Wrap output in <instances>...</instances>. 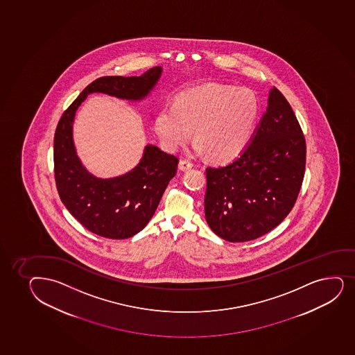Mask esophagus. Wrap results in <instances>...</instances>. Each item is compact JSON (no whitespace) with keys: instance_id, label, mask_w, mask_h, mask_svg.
I'll use <instances>...</instances> for the list:
<instances>
[{"instance_id":"obj_1","label":"esophagus","mask_w":355,"mask_h":355,"mask_svg":"<svg viewBox=\"0 0 355 355\" xmlns=\"http://www.w3.org/2000/svg\"><path fill=\"white\" fill-rule=\"evenodd\" d=\"M193 167L192 163L189 162V161H186V159H181L179 163V169L181 171H187Z\"/></svg>"}]
</instances>
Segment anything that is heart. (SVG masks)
<instances>
[{
    "mask_svg": "<svg viewBox=\"0 0 355 355\" xmlns=\"http://www.w3.org/2000/svg\"><path fill=\"white\" fill-rule=\"evenodd\" d=\"M259 117V102L246 87L205 84L180 94L156 114V134L163 148L175 151L191 139L194 149L218 162L236 159L249 146Z\"/></svg>",
    "mask_w": 355,
    "mask_h": 355,
    "instance_id": "obj_1",
    "label": "heart"
}]
</instances>
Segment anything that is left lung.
Returning a JSON list of instances; mask_svg holds the SVG:
<instances>
[{
  "label": "left lung",
  "instance_id": "1",
  "mask_svg": "<svg viewBox=\"0 0 355 355\" xmlns=\"http://www.w3.org/2000/svg\"><path fill=\"white\" fill-rule=\"evenodd\" d=\"M304 168L306 141L297 119L284 96L270 89L249 146L226 166L206 169L208 226L231 243L264 236L293 207Z\"/></svg>",
  "mask_w": 355,
  "mask_h": 355
}]
</instances>
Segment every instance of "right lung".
Segmentation results:
<instances>
[{
	"label": "right lung",
	"instance_id": "obj_1",
	"mask_svg": "<svg viewBox=\"0 0 355 355\" xmlns=\"http://www.w3.org/2000/svg\"><path fill=\"white\" fill-rule=\"evenodd\" d=\"M156 66L139 77L98 78L86 86L58 123L54 136V174L58 193L69 212L84 227L110 239H127L149 223L179 159L147 144L131 171L114 178H98L86 169L74 146L73 123L79 106L91 94L141 102L149 97L162 76Z\"/></svg>",
	"mask_w": 355,
	"mask_h": 355
}]
</instances>
